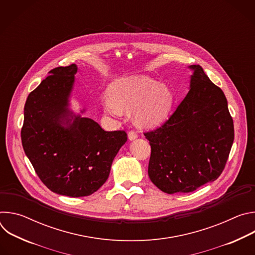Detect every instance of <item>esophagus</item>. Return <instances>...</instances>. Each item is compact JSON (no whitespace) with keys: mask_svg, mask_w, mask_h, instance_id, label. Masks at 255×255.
<instances>
[{"mask_svg":"<svg viewBox=\"0 0 255 255\" xmlns=\"http://www.w3.org/2000/svg\"><path fill=\"white\" fill-rule=\"evenodd\" d=\"M137 132L136 131H134V130H130L129 132H128V138L130 139V140H134V139H136L137 138Z\"/></svg>","mask_w":255,"mask_h":255,"instance_id":"esophagus-1","label":"esophagus"}]
</instances>
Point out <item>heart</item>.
<instances>
[{
    "mask_svg": "<svg viewBox=\"0 0 255 255\" xmlns=\"http://www.w3.org/2000/svg\"><path fill=\"white\" fill-rule=\"evenodd\" d=\"M110 95L104 99L108 113L120 115L135 109V121L143 127L159 125L167 116L171 106L169 90L147 77L135 76L116 81Z\"/></svg>",
    "mask_w": 255,
    "mask_h": 255,
    "instance_id": "b5f03b06",
    "label": "heart"
}]
</instances>
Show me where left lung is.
Returning a JSON list of instances; mask_svg holds the SVG:
<instances>
[{"mask_svg": "<svg viewBox=\"0 0 255 255\" xmlns=\"http://www.w3.org/2000/svg\"><path fill=\"white\" fill-rule=\"evenodd\" d=\"M190 91L160 127L145 132L151 154L148 175L167 194L190 193L222 173L234 140L223 91L200 65H191Z\"/></svg>", "mask_w": 255, "mask_h": 255, "instance_id": "left-lung-1", "label": "left lung"}]
</instances>
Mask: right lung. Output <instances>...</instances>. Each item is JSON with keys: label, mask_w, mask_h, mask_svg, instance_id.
I'll list each match as a JSON object with an SVG mask.
<instances>
[{"label": "right lung", "mask_w": 255, "mask_h": 255, "mask_svg": "<svg viewBox=\"0 0 255 255\" xmlns=\"http://www.w3.org/2000/svg\"><path fill=\"white\" fill-rule=\"evenodd\" d=\"M77 71L76 64L49 71L27 98L21 130L24 151L42 183L53 193L72 198L90 196L105 184L127 141L124 130L105 131L80 115L68 118Z\"/></svg>", "instance_id": "add662e5"}]
</instances>
